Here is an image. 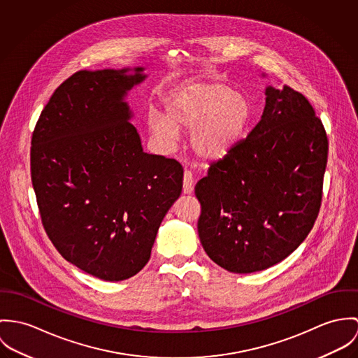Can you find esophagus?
<instances>
[{
	"mask_svg": "<svg viewBox=\"0 0 358 358\" xmlns=\"http://www.w3.org/2000/svg\"><path fill=\"white\" fill-rule=\"evenodd\" d=\"M194 191V176L191 171H185L184 173V181H182V192L185 195L192 194Z\"/></svg>",
	"mask_w": 358,
	"mask_h": 358,
	"instance_id": "esophagus-1",
	"label": "esophagus"
}]
</instances>
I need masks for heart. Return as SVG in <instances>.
I'll list each match as a JSON object with an SVG mask.
<instances>
[{
  "label": "heart",
  "mask_w": 358,
  "mask_h": 358,
  "mask_svg": "<svg viewBox=\"0 0 358 358\" xmlns=\"http://www.w3.org/2000/svg\"><path fill=\"white\" fill-rule=\"evenodd\" d=\"M166 115L147 114L152 136L166 148L174 147L178 129L191 130L189 148L204 162H218L232 154L252 118L250 100L221 82H196L164 99Z\"/></svg>",
  "instance_id": "b5f03b06"
}]
</instances>
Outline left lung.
<instances>
[{
  "label": "left lung",
  "mask_w": 358,
  "mask_h": 358,
  "mask_svg": "<svg viewBox=\"0 0 358 358\" xmlns=\"http://www.w3.org/2000/svg\"><path fill=\"white\" fill-rule=\"evenodd\" d=\"M265 96L257 126L195 187L200 243L232 273L259 272L287 258L312 231L321 206L328 158L321 120L287 85L266 86Z\"/></svg>",
  "instance_id": "obj_1"
}]
</instances>
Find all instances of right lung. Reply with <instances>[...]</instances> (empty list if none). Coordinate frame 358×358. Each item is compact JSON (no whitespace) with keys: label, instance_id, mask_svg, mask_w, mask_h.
Returning <instances> with one entry per match:
<instances>
[{"label":"right lung","instance_id":"add662e5","mask_svg":"<svg viewBox=\"0 0 358 358\" xmlns=\"http://www.w3.org/2000/svg\"><path fill=\"white\" fill-rule=\"evenodd\" d=\"M143 67L82 70L41 113L31 181L43 228L64 259L106 281L137 275L182 189V166L143 151L127 93Z\"/></svg>","mask_w":358,"mask_h":358}]
</instances>
